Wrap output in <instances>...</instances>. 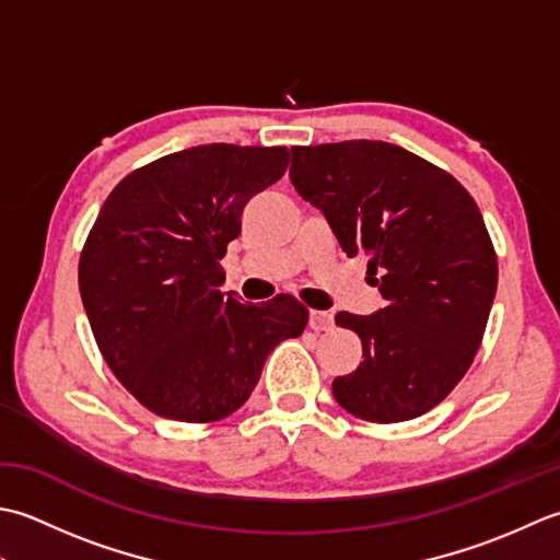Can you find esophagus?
<instances>
[{
	"label": "esophagus",
	"instance_id": "esophagus-1",
	"mask_svg": "<svg viewBox=\"0 0 560 560\" xmlns=\"http://www.w3.org/2000/svg\"><path fill=\"white\" fill-rule=\"evenodd\" d=\"M310 326H312L314 330H330V328H334V316H330L328 312L314 310V312L310 314Z\"/></svg>",
	"mask_w": 560,
	"mask_h": 560
}]
</instances>
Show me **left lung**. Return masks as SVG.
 I'll return each instance as SVG.
<instances>
[{
	"mask_svg": "<svg viewBox=\"0 0 560 560\" xmlns=\"http://www.w3.org/2000/svg\"><path fill=\"white\" fill-rule=\"evenodd\" d=\"M290 178L340 248L370 258V282L386 300L370 316L336 314L364 358L334 380L336 401L370 423L428 413L471 368L498 288L476 200L447 171L374 140L292 147Z\"/></svg>",
	"mask_w": 560,
	"mask_h": 560,
	"instance_id": "8db88e82",
	"label": "left lung"
}]
</instances>
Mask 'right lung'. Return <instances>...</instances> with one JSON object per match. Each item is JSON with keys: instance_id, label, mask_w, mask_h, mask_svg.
I'll list each match as a JSON object with an SVG mask.
<instances>
[{"instance_id": "right-lung-1", "label": "right lung", "mask_w": 560, "mask_h": 560, "mask_svg": "<svg viewBox=\"0 0 560 560\" xmlns=\"http://www.w3.org/2000/svg\"><path fill=\"white\" fill-rule=\"evenodd\" d=\"M288 164V147H190L135 168L101 208L79 292L101 355L152 413L180 423L232 416L272 348L304 330L310 310L290 294L244 304L220 290L246 202Z\"/></svg>"}]
</instances>
